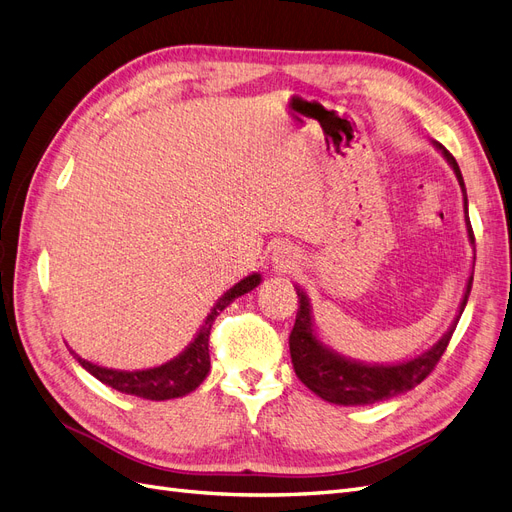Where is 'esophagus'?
<instances>
[{
    "mask_svg": "<svg viewBox=\"0 0 512 512\" xmlns=\"http://www.w3.org/2000/svg\"><path fill=\"white\" fill-rule=\"evenodd\" d=\"M273 260L277 262V265L290 269V267H294V262H297V256L290 252V247L280 245V247H275V250H273Z\"/></svg>",
    "mask_w": 512,
    "mask_h": 512,
    "instance_id": "esophagus-1",
    "label": "esophagus"
}]
</instances>
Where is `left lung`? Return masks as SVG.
<instances>
[{
  "label": "left lung",
  "instance_id": "left-lung-1",
  "mask_svg": "<svg viewBox=\"0 0 512 512\" xmlns=\"http://www.w3.org/2000/svg\"><path fill=\"white\" fill-rule=\"evenodd\" d=\"M431 145L436 147L438 153H442V158L448 162V166L453 168V173L459 181L461 196H463V213H466L463 218H466L468 241L470 245H474V232L468 218V192H466V183H463V177H461L459 164L438 141H431ZM472 275L474 273L470 271L466 290H463L461 303L457 307V316L451 322V327L446 329V333L425 352L397 363H367V361L352 359V356H346L342 352H337L335 348H331L320 337L318 324L314 320V309H312V303H309L307 292L301 286L294 284L299 294V303H301L297 320H294V329L290 333V359H292L294 374L299 376V380L307 386L309 391L335 406H371V404H378V401L391 399L414 389L416 384H421L431 374V369L436 367L448 342H451V335L470 297Z\"/></svg>",
  "mask_w": 512,
  "mask_h": 512
}]
</instances>
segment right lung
Returning a JSON list of instances; mask_svg holds the SVG:
<instances>
[{
	"label": "right lung",
	"instance_id": "obj_1",
	"mask_svg": "<svg viewBox=\"0 0 512 512\" xmlns=\"http://www.w3.org/2000/svg\"><path fill=\"white\" fill-rule=\"evenodd\" d=\"M262 282L260 273H250L243 277L241 282H237L232 288H228L222 297L215 301L211 307V312L207 318L200 324V329L196 331L192 342L185 346L183 352H179L175 359H170L158 367H149V369H111V367H102L91 361H85L83 356L74 354V359L79 361L91 376L98 378L100 382L113 386L115 391H121L126 395H136L143 399L151 401H166V399H175L183 397L192 391H196L203 380L207 378L211 361H209V335L215 318L220 316V312L239 297H243L245 292L254 290Z\"/></svg>",
	"mask_w": 512,
	"mask_h": 512
}]
</instances>
